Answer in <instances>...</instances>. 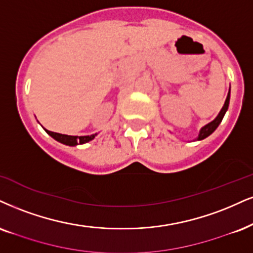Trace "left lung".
I'll return each instance as SVG.
<instances>
[{
    "instance_id": "8db88e82",
    "label": "left lung",
    "mask_w": 253,
    "mask_h": 253,
    "mask_svg": "<svg viewBox=\"0 0 253 253\" xmlns=\"http://www.w3.org/2000/svg\"><path fill=\"white\" fill-rule=\"evenodd\" d=\"M229 102H230V91H229V93H227V97L225 99V103H224V107L222 108V110H220L219 115H218V116L216 117V120L212 121L211 123H209L205 126L202 127V130H201V132H199V136H198L197 139L201 141V139L207 138L208 136H210L211 133H212L214 130L217 129V126H219L220 122H222V120H223L224 115H225L227 108H229Z\"/></svg>"
}]
</instances>
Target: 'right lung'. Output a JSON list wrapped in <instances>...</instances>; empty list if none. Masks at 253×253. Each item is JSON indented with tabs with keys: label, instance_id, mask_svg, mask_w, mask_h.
<instances>
[{
	"label": "right lung",
	"instance_id": "obj_1",
	"mask_svg": "<svg viewBox=\"0 0 253 253\" xmlns=\"http://www.w3.org/2000/svg\"><path fill=\"white\" fill-rule=\"evenodd\" d=\"M46 132L50 135L52 138L56 139V141L63 143L65 145H77V144H84V143L91 141V139L95 138V135H90V136H68V135H62V133H57V132H52L49 131V130H45Z\"/></svg>",
	"mask_w": 253,
	"mask_h": 253
}]
</instances>
